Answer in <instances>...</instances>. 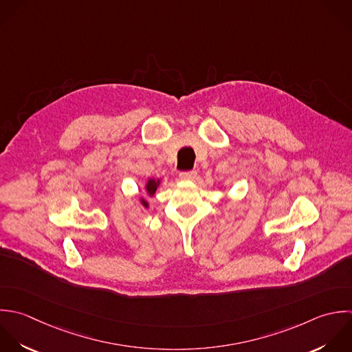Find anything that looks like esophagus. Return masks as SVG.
Instances as JSON below:
<instances>
[{"mask_svg":"<svg viewBox=\"0 0 352 352\" xmlns=\"http://www.w3.org/2000/svg\"><path fill=\"white\" fill-rule=\"evenodd\" d=\"M197 175L196 170H190V171H181L179 173V178L184 181H193Z\"/></svg>","mask_w":352,"mask_h":352,"instance_id":"1","label":"esophagus"}]
</instances>
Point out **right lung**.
Wrapping results in <instances>:
<instances>
[{
	"mask_svg": "<svg viewBox=\"0 0 352 352\" xmlns=\"http://www.w3.org/2000/svg\"><path fill=\"white\" fill-rule=\"evenodd\" d=\"M157 185H159V181H156V179H149L148 181V184H146V190H148V193L152 196V195H155V192H156V189H157ZM141 203L144 204V207H148V203L145 201V200H141Z\"/></svg>",
	"mask_w": 352,
	"mask_h": 352,
	"instance_id": "obj_1",
	"label": "right lung"
}]
</instances>
